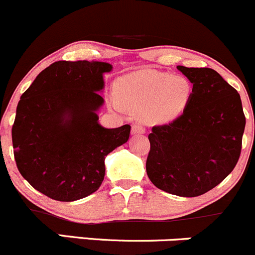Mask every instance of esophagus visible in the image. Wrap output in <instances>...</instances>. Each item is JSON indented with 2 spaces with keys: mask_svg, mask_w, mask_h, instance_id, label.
Segmentation results:
<instances>
[{
  "mask_svg": "<svg viewBox=\"0 0 255 255\" xmlns=\"http://www.w3.org/2000/svg\"><path fill=\"white\" fill-rule=\"evenodd\" d=\"M131 131H132V133H143L145 132V128L141 124H133L132 128H131Z\"/></svg>",
  "mask_w": 255,
  "mask_h": 255,
  "instance_id": "obj_1",
  "label": "esophagus"
}]
</instances>
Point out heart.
Returning a JSON list of instances; mask_svg holds the SVG:
<instances>
[{
    "label": "heart",
    "mask_w": 255,
    "mask_h": 255,
    "mask_svg": "<svg viewBox=\"0 0 255 255\" xmlns=\"http://www.w3.org/2000/svg\"><path fill=\"white\" fill-rule=\"evenodd\" d=\"M119 98L113 96L114 108L123 107L140 113L148 124H163L179 117L191 97V85L183 76H170L157 71H140L119 78Z\"/></svg>",
    "instance_id": "obj_1"
}]
</instances>
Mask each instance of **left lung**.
Listing matches in <instances>:
<instances>
[{"instance_id": "1", "label": "left lung", "mask_w": 255, "mask_h": 255, "mask_svg": "<svg viewBox=\"0 0 255 255\" xmlns=\"http://www.w3.org/2000/svg\"><path fill=\"white\" fill-rule=\"evenodd\" d=\"M193 83L183 114L152 128L146 172L161 190L178 196L203 195L237 164L246 117L232 86L212 69L178 66Z\"/></svg>"}]
</instances>
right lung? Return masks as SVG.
Here are the masks:
<instances>
[{
  "label": "right lung",
  "instance_id": "right-lung-1",
  "mask_svg": "<svg viewBox=\"0 0 255 255\" xmlns=\"http://www.w3.org/2000/svg\"><path fill=\"white\" fill-rule=\"evenodd\" d=\"M107 62L56 61L22 94L12 127L15 164L29 184L57 201H75L98 190L104 159L128 140L130 125L106 128L103 104Z\"/></svg>",
  "mask_w": 255,
  "mask_h": 255
}]
</instances>
